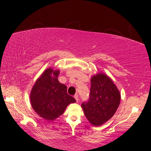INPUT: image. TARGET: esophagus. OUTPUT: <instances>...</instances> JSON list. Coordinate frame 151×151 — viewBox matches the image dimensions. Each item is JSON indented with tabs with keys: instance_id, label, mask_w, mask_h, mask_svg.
Listing matches in <instances>:
<instances>
[{
	"instance_id": "34e87169",
	"label": "esophagus",
	"mask_w": 151,
	"mask_h": 151,
	"mask_svg": "<svg viewBox=\"0 0 151 151\" xmlns=\"http://www.w3.org/2000/svg\"><path fill=\"white\" fill-rule=\"evenodd\" d=\"M74 98L76 99V102H78V94H76L75 96H74Z\"/></svg>"
}]
</instances>
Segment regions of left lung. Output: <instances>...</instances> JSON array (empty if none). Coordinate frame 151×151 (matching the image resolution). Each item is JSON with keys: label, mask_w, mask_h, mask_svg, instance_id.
I'll return each instance as SVG.
<instances>
[{"label": "left lung", "mask_w": 151, "mask_h": 151, "mask_svg": "<svg viewBox=\"0 0 151 151\" xmlns=\"http://www.w3.org/2000/svg\"><path fill=\"white\" fill-rule=\"evenodd\" d=\"M120 102V94L108 76L102 73L91 80L89 98L82 102L84 115L93 126H100L113 116Z\"/></svg>", "instance_id": "obj_1"}]
</instances>
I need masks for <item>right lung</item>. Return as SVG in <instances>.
I'll return each mask as SVG.
<instances>
[{"instance_id": "1", "label": "right lung", "mask_w": 151, "mask_h": 151, "mask_svg": "<svg viewBox=\"0 0 151 151\" xmlns=\"http://www.w3.org/2000/svg\"><path fill=\"white\" fill-rule=\"evenodd\" d=\"M59 71L49 68L37 80L31 91V104L34 110L47 120H53L65 111L70 103L76 102L67 93V87L58 79Z\"/></svg>"}]
</instances>
